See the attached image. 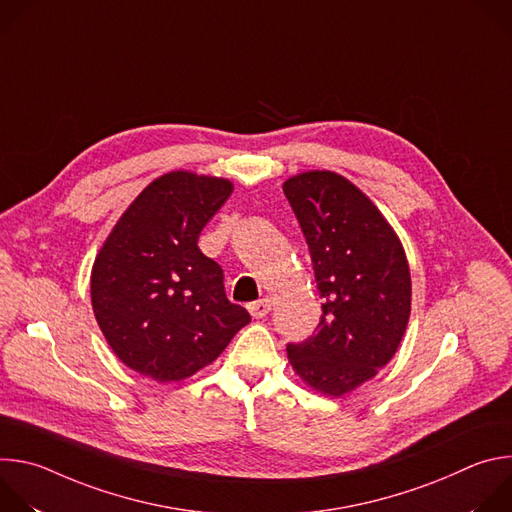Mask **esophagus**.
Segmentation results:
<instances>
[{
	"label": "esophagus",
	"instance_id": "1",
	"mask_svg": "<svg viewBox=\"0 0 512 512\" xmlns=\"http://www.w3.org/2000/svg\"><path fill=\"white\" fill-rule=\"evenodd\" d=\"M269 310H271V300L269 298H263V300H259V302H255V304H251L249 306V312H251V316L253 318H265L267 314H269Z\"/></svg>",
	"mask_w": 512,
	"mask_h": 512
}]
</instances>
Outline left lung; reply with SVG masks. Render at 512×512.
<instances>
[{"label":"left lung","mask_w":512,"mask_h":512,"mask_svg":"<svg viewBox=\"0 0 512 512\" xmlns=\"http://www.w3.org/2000/svg\"><path fill=\"white\" fill-rule=\"evenodd\" d=\"M283 192L324 298L316 332L287 344V358L310 389L342 397L377 377L401 344L411 314L407 255L383 212L344 176L302 172Z\"/></svg>","instance_id":"obj_1"}]
</instances>
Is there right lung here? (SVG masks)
<instances>
[{"label":"right lung","mask_w":512,"mask_h":512,"mask_svg":"<svg viewBox=\"0 0 512 512\" xmlns=\"http://www.w3.org/2000/svg\"><path fill=\"white\" fill-rule=\"evenodd\" d=\"M233 182L174 170L145 186L119 216L91 271L97 324L131 371L178 383L221 356L251 322L225 296L223 269L198 249Z\"/></svg>","instance_id":"add662e5"}]
</instances>
